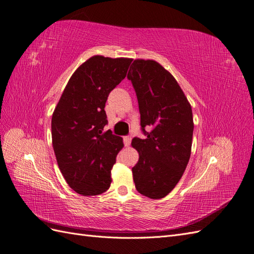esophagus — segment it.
<instances>
[{"label": "esophagus", "mask_w": 254, "mask_h": 254, "mask_svg": "<svg viewBox=\"0 0 254 254\" xmlns=\"http://www.w3.org/2000/svg\"><path fill=\"white\" fill-rule=\"evenodd\" d=\"M131 140H132L131 136H125V137H123V141H125L126 147H128L129 145H131Z\"/></svg>", "instance_id": "1"}]
</instances>
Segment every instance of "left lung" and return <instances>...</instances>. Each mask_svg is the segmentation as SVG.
<instances>
[{"instance_id":"obj_1","label":"left lung","mask_w":254,"mask_h":254,"mask_svg":"<svg viewBox=\"0 0 254 254\" xmlns=\"http://www.w3.org/2000/svg\"><path fill=\"white\" fill-rule=\"evenodd\" d=\"M127 79L137 96L146 136L132 140L139 153L132 168L135 188L149 198H163L176 187L190 160L192 108L174 76L158 62L134 60ZM146 127L152 131L147 132Z\"/></svg>"}]
</instances>
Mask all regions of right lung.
Wrapping results in <instances>:
<instances>
[{
	"mask_svg": "<svg viewBox=\"0 0 254 254\" xmlns=\"http://www.w3.org/2000/svg\"><path fill=\"white\" fill-rule=\"evenodd\" d=\"M132 59L93 56L71 75L51 119L53 146L67 185L84 196L107 191L123 147L108 123L105 104L125 79Z\"/></svg>",
	"mask_w": 254,
	"mask_h": 254,
	"instance_id": "add662e5",
	"label": "right lung"
}]
</instances>
